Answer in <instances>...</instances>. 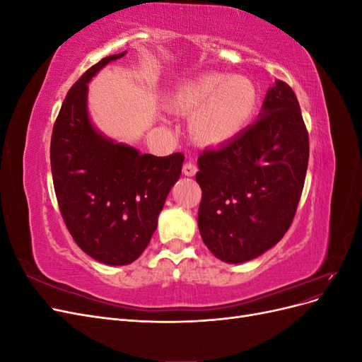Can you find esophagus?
Wrapping results in <instances>:
<instances>
[{
    "instance_id": "esophagus-1",
    "label": "esophagus",
    "mask_w": 362,
    "mask_h": 362,
    "mask_svg": "<svg viewBox=\"0 0 362 362\" xmlns=\"http://www.w3.org/2000/svg\"><path fill=\"white\" fill-rule=\"evenodd\" d=\"M196 172H198V166H196V164L192 161H187L182 166V173L185 175V177H194Z\"/></svg>"
}]
</instances>
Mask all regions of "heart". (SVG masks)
<instances>
[{"mask_svg":"<svg viewBox=\"0 0 362 362\" xmlns=\"http://www.w3.org/2000/svg\"><path fill=\"white\" fill-rule=\"evenodd\" d=\"M173 110L192 115V131L205 144L233 140L250 124L258 107V89L243 75L206 74L173 92Z\"/></svg>","mask_w":362,"mask_h":362,"instance_id":"b5f03b06","label":"heart"}]
</instances>
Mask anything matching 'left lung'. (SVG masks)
Here are the masks:
<instances>
[{"label":"left lung","instance_id":"obj_1","mask_svg":"<svg viewBox=\"0 0 362 362\" xmlns=\"http://www.w3.org/2000/svg\"><path fill=\"white\" fill-rule=\"evenodd\" d=\"M308 157L298 98L276 80L255 122L198 158V225L216 258L238 264L279 242L296 214Z\"/></svg>","mask_w":362,"mask_h":362}]
</instances>
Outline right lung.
<instances>
[{"instance_id":"right-lung-1","label":"right lung","mask_w":362,"mask_h":362,"mask_svg":"<svg viewBox=\"0 0 362 362\" xmlns=\"http://www.w3.org/2000/svg\"><path fill=\"white\" fill-rule=\"evenodd\" d=\"M108 56L86 71L64 98L52 128L51 172L63 221L93 259L127 266L146 249L184 156L156 157L105 137L90 122L87 83Z\"/></svg>"}]
</instances>
